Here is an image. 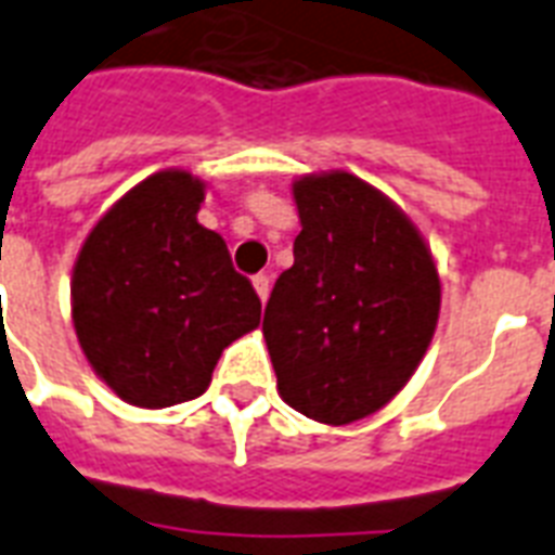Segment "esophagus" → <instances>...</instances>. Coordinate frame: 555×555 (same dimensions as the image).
<instances>
[{
	"instance_id": "obj_1",
	"label": "esophagus",
	"mask_w": 555,
	"mask_h": 555,
	"mask_svg": "<svg viewBox=\"0 0 555 555\" xmlns=\"http://www.w3.org/2000/svg\"><path fill=\"white\" fill-rule=\"evenodd\" d=\"M251 283H255L257 298H260V300L269 298V289H272V281H269V274H255V278H251Z\"/></svg>"
}]
</instances>
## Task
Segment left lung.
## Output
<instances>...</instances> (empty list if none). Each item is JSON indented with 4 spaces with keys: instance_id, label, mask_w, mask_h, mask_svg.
<instances>
[{
    "instance_id": "obj_1",
    "label": "left lung",
    "mask_w": 555,
    "mask_h": 555,
    "mask_svg": "<svg viewBox=\"0 0 555 555\" xmlns=\"http://www.w3.org/2000/svg\"><path fill=\"white\" fill-rule=\"evenodd\" d=\"M292 196L295 263L263 318L278 390L318 423H356L388 405L423 362L440 274L405 210L359 176H300Z\"/></svg>"
}]
</instances>
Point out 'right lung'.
Masks as SVG:
<instances>
[{
	"label": "right lung",
	"instance_id": "1",
	"mask_svg": "<svg viewBox=\"0 0 555 555\" xmlns=\"http://www.w3.org/2000/svg\"><path fill=\"white\" fill-rule=\"evenodd\" d=\"M205 182L162 170L89 231L72 272L80 350L130 405L205 393L222 350L260 324V298L225 240L196 222Z\"/></svg>",
	"mask_w": 555,
	"mask_h": 555
}]
</instances>
